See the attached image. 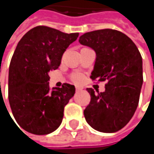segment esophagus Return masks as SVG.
<instances>
[{"label": "esophagus", "mask_w": 154, "mask_h": 154, "mask_svg": "<svg viewBox=\"0 0 154 154\" xmlns=\"http://www.w3.org/2000/svg\"><path fill=\"white\" fill-rule=\"evenodd\" d=\"M82 89H83V88H82V87H79V86H77V87H76V91H77V92L82 91Z\"/></svg>", "instance_id": "esophagus-1"}]
</instances>
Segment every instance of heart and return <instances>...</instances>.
<instances>
[{"label":"heart","instance_id":"heart-1","mask_svg":"<svg viewBox=\"0 0 154 154\" xmlns=\"http://www.w3.org/2000/svg\"><path fill=\"white\" fill-rule=\"evenodd\" d=\"M72 80L74 81V82H77V83H79V82H81L82 81V79H83V77L81 75H79V74H76V75H74V76H72Z\"/></svg>","mask_w":154,"mask_h":154}]
</instances>
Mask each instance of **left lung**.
Masks as SVG:
<instances>
[{
    "label": "left lung",
    "mask_w": 154,
    "mask_h": 154,
    "mask_svg": "<svg viewBox=\"0 0 154 154\" xmlns=\"http://www.w3.org/2000/svg\"><path fill=\"white\" fill-rule=\"evenodd\" d=\"M79 43L96 53L92 80L107 81L105 91L86 90L91 101L84 110L86 122L95 130L114 133L132 119L143 85L142 56L134 42L120 31L101 29L85 33Z\"/></svg>",
    "instance_id": "obj_1"
}]
</instances>
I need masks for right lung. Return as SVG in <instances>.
I'll use <instances>...</instances> for the list:
<instances>
[{"instance_id": "right-lung-1", "label": "right lung", "mask_w": 154, "mask_h": 154, "mask_svg": "<svg viewBox=\"0 0 154 154\" xmlns=\"http://www.w3.org/2000/svg\"><path fill=\"white\" fill-rule=\"evenodd\" d=\"M78 33L66 34L38 26L18 42L9 69V102L17 124L34 135H47L61 124L64 107L75 86L49 87V73L59 68L61 57Z\"/></svg>"}]
</instances>
